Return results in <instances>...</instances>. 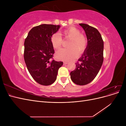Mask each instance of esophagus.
Wrapping results in <instances>:
<instances>
[{
    "instance_id": "esophagus-1",
    "label": "esophagus",
    "mask_w": 126,
    "mask_h": 126,
    "mask_svg": "<svg viewBox=\"0 0 126 126\" xmlns=\"http://www.w3.org/2000/svg\"><path fill=\"white\" fill-rule=\"evenodd\" d=\"M68 63L67 62H63V64H67Z\"/></svg>"
}]
</instances>
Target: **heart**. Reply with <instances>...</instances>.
I'll use <instances>...</instances> for the list:
<instances>
[{
	"label": "heart",
	"mask_w": 126,
	"mask_h": 126,
	"mask_svg": "<svg viewBox=\"0 0 126 126\" xmlns=\"http://www.w3.org/2000/svg\"><path fill=\"white\" fill-rule=\"evenodd\" d=\"M80 31L74 27H70L65 29L62 34L66 38H70L68 44V48H62L56 53L57 59L69 62L75 59L78 55L85 51L87 46L88 41L86 37L80 33ZM53 47L59 49L63 43L62 37L59 33H54L50 38Z\"/></svg>",
	"instance_id": "1"
}]
</instances>
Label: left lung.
Wrapping results in <instances>:
<instances>
[{"instance_id": "8db88e82", "label": "left lung", "mask_w": 126, "mask_h": 126, "mask_svg": "<svg viewBox=\"0 0 126 126\" xmlns=\"http://www.w3.org/2000/svg\"><path fill=\"white\" fill-rule=\"evenodd\" d=\"M79 25L85 32L87 46L70 75L75 84L82 86L92 81L100 69L104 61V41L96 28L85 24Z\"/></svg>"}]
</instances>
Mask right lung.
I'll return each instance as SVG.
<instances>
[{
	"instance_id": "right-lung-1",
	"label": "right lung",
	"mask_w": 126,
	"mask_h": 126,
	"mask_svg": "<svg viewBox=\"0 0 126 126\" xmlns=\"http://www.w3.org/2000/svg\"><path fill=\"white\" fill-rule=\"evenodd\" d=\"M60 26L42 24L34 27L25 40L24 57L27 68L33 79L41 85L54 83L63 64V62L51 60L55 51L50 38Z\"/></svg>"
}]
</instances>
